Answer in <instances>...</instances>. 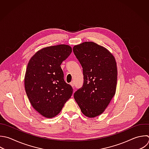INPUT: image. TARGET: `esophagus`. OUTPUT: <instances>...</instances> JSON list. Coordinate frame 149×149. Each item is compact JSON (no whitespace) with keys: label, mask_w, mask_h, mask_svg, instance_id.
Instances as JSON below:
<instances>
[{"label":"esophagus","mask_w":149,"mask_h":149,"mask_svg":"<svg viewBox=\"0 0 149 149\" xmlns=\"http://www.w3.org/2000/svg\"><path fill=\"white\" fill-rule=\"evenodd\" d=\"M70 84L72 87H73V86H74V82H73V81H71L70 83Z\"/></svg>","instance_id":"esophagus-1"}]
</instances>
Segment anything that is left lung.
<instances>
[{
    "instance_id": "1",
    "label": "left lung",
    "mask_w": 149,
    "mask_h": 149,
    "mask_svg": "<svg viewBox=\"0 0 149 149\" xmlns=\"http://www.w3.org/2000/svg\"><path fill=\"white\" fill-rule=\"evenodd\" d=\"M73 52L80 63L84 83L74 94L81 112L94 118L102 113L115 94L117 66L113 55L93 42L74 45Z\"/></svg>"
}]
</instances>
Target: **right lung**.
Returning a JSON list of instances; mask_svg holds the SVG:
<instances>
[{
  "label": "right lung",
  "instance_id": "right-lung-1",
  "mask_svg": "<svg viewBox=\"0 0 149 149\" xmlns=\"http://www.w3.org/2000/svg\"><path fill=\"white\" fill-rule=\"evenodd\" d=\"M72 51V47L65 44L44 48L27 65L24 77L27 95L33 107L45 118L56 116L72 95L73 88L65 81L61 67Z\"/></svg>",
  "mask_w": 149,
  "mask_h": 149
}]
</instances>
